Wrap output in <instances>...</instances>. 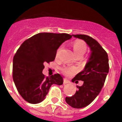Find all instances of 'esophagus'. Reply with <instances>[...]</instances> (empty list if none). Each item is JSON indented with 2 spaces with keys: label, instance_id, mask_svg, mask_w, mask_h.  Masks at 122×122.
I'll list each match as a JSON object with an SVG mask.
<instances>
[{
  "label": "esophagus",
  "instance_id": "34e87169",
  "mask_svg": "<svg viewBox=\"0 0 122 122\" xmlns=\"http://www.w3.org/2000/svg\"><path fill=\"white\" fill-rule=\"evenodd\" d=\"M63 83H65V84H66V83H70V81L68 80H67L66 78H64V80H63Z\"/></svg>",
  "mask_w": 122,
  "mask_h": 122
}]
</instances>
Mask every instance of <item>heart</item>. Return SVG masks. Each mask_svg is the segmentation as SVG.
<instances>
[{
    "label": "heart",
    "mask_w": 122,
    "mask_h": 122,
    "mask_svg": "<svg viewBox=\"0 0 122 122\" xmlns=\"http://www.w3.org/2000/svg\"><path fill=\"white\" fill-rule=\"evenodd\" d=\"M73 50L75 54L76 55V57H82L84 54L85 53V52L87 51V46L86 44L81 41H75L73 44ZM62 49V47H59L57 50V54L58 55L59 53V52L61 51V50ZM74 69L73 68H65L64 69V72L67 75L71 74L72 71H73Z\"/></svg>",
    "instance_id": "heart-1"
}]
</instances>
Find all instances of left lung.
I'll list each match as a JSON object with an SVG mask.
<instances>
[{
	"mask_svg": "<svg viewBox=\"0 0 122 122\" xmlns=\"http://www.w3.org/2000/svg\"><path fill=\"white\" fill-rule=\"evenodd\" d=\"M72 35L85 41L91 52L84 69L72 80H81L83 84L77 87L78 90L73 96L65 98L67 104L79 109L88 106L99 95L109 72V63L106 52L95 39L85 35Z\"/></svg>",
	"mask_w": 122,
	"mask_h": 122,
	"instance_id": "obj_1",
	"label": "left lung"
}]
</instances>
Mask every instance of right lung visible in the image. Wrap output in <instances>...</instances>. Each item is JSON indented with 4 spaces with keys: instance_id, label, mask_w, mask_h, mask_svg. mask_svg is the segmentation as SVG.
<instances>
[{
    "instance_id": "obj_1",
    "label": "right lung",
    "mask_w": 122,
    "mask_h": 122,
    "mask_svg": "<svg viewBox=\"0 0 122 122\" xmlns=\"http://www.w3.org/2000/svg\"><path fill=\"white\" fill-rule=\"evenodd\" d=\"M71 37L67 33H40L21 45L13 58L12 77L18 92L26 101L31 104L42 102L52 84H63L59 74L49 78L42 71L45 63L55 59L59 46Z\"/></svg>"
}]
</instances>
